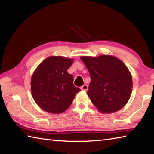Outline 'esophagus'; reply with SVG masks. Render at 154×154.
<instances>
[{
  "label": "esophagus",
  "mask_w": 154,
  "mask_h": 154,
  "mask_svg": "<svg viewBox=\"0 0 154 154\" xmlns=\"http://www.w3.org/2000/svg\"><path fill=\"white\" fill-rule=\"evenodd\" d=\"M88 89V85H86V84L83 85H82V87H81V90H83V91H87Z\"/></svg>",
  "instance_id": "obj_1"
}]
</instances>
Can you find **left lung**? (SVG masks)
<instances>
[{
  "label": "left lung",
  "instance_id": "1",
  "mask_svg": "<svg viewBox=\"0 0 154 154\" xmlns=\"http://www.w3.org/2000/svg\"><path fill=\"white\" fill-rule=\"evenodd\" d=\"M90 72L87 94L93 105L103 113H111L126 105L132 92L130 72L120 60L103 55L81 57Z\"/></svg>",
  "mask_w": 154,
  "mask_h": 154
}]
</instances>
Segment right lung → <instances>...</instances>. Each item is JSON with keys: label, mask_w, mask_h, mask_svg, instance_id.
Masks as SVG:
<instances>
[{"label": "right lung", "mask_w": 154, "mask_h": 154, "mask_svg": "<svg viewBox=\"0 0 154 154\" xmlns=\"http://www.w3.org/2000/svg\"><path fill=\"white\" fill-rule=\"evenodd\" d=\"M73 60L62 56H51L38 65L31 79V91L35 103L51 113H63L81 91L67 72Z\"/></svg>", "instance_id": "obj_1"}]
</instances>
